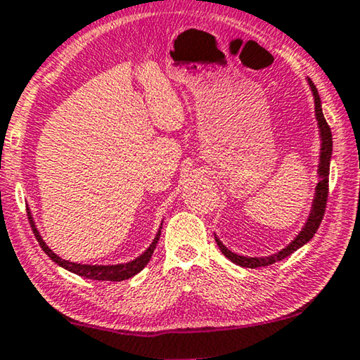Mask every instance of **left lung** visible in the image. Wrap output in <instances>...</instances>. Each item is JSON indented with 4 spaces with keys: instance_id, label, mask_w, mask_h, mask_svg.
<instances>
[{
    "instance_id": "1",
    "label": "left lung",
    "mask_w": 360,
    "mask_h": 360,
    "mask_svg": "<svg viewBox=\"0 0 360 360\" xmlns=\"http://www.w3.org/2000/svg\"><path fill=\"white\" fill-rule=\"evenodd\" d=\"M309 84H311L312 94H314V103H316V117L319 121V127H321V139H322V146H321V165H319V176L321 181L316 188V199H314L312 204V211L311 216H309V221L304 229L301 231V234L295 238L292 243H290L288 248L282 249L281 252L274 254V256L269 257H244V256H238V254L231 252L229 249L224 248V244L221 243L219 239L216 238V243L219 245L221 252L233 261L234 264L243 267H251V269H256V267H264V266H269V264L279 262L282 259H285L290 254L297 251L299 248H302L304 244L309 243L316 234V231L319 229L322 217H324L326 212V204H327V195H329V167H330V154H332V133H330V127L327 124L324 115H322V108H321V98L319 93H317L316 86L311 79H309Z\"/></svg>"
}]
</instances>
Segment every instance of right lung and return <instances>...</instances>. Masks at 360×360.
<instances>
[{
	"mask_svg": "<svg viewBox=\"0 0 360 360\" xmlns=\"http://www.w3.org/2000/svg\"><path fill=\"white\" fill-rule=\"evenodd\" d=\"M28 219H30L31 227H33V233L36 236V239H38L41 249L46 252V256L51 259V261L59 264V266L65 267V269H68V271L75 272V274L86 277V279H94V281H124V279H129V277L138 274L139 271H143L144 267H146V264L149 262V259H151V256H153L154 249H156L159 236H161V231H159L156 239H154L153 244L148 248V251L144 254H141V256L138 259H134V261H131L127 264H117V266H86V264L70 262V261H65V259L56 256V254H54L51 249L44 244V240L41 239L39 233L36 231L33 217H31V214H30V209H28Z\"/></svg>",
	"mask_w": 360,
	"mask_h": 360,
	"instance_id": "obj_1",
	"label": "right lung"
}]
</instances>
